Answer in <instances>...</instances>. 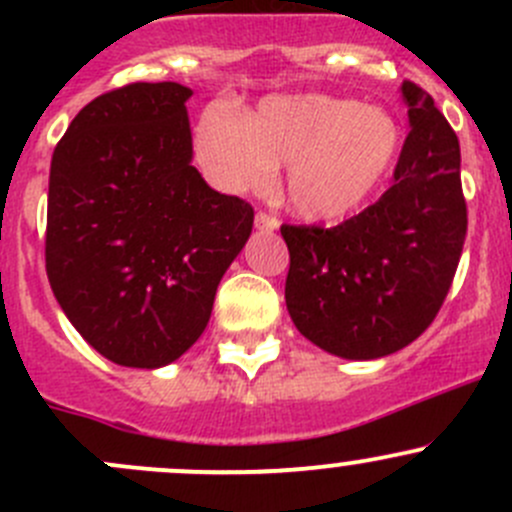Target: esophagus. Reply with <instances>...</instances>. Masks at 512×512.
<instances>
[{
  "mask_svg": "<svg viewBox=\"0 0 512 512\" xmlns=\"http://www.w3.org/2000/svg\"><path fill=\"white\" fill-rule=\"evenodd\" d=\"M255 227H257V230H262V232H275L277 227H280V220H277L275 215L260 210V213L255 215Z\"/></svg>",
  "mask_w": 512,
  "mask_h": 512,
  "instance_id": "34e87169",
  "label": "esophagus"
}]
</instances>
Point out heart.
I'll list each match as a JSON object with an SVG mask.
<instances>
[{
  "mask_svg": "<svg viewBox=\"0 0 512 512\" xmlns=\"http://www.w3.org/2000/svg\"><path fill=\"white\" fill-rule=\"evenodd\" d=\"M401 141L386 108L329 94L270 96L245 116L210 106L195 126V153L220 188L262 190L287 163L282 195L314 223L364 208L389 180Z\"/></svg>",
  "mask_w": 512,
  "mask_h": 512,
  "instance_id": "obj_1",
  "label": "heart"
}]
</instances>
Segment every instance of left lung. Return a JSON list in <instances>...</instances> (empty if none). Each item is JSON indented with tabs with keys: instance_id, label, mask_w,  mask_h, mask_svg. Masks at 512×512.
<instances>
[{
	"instance_id": "obj_1",
	"label": "left lung",
	"mask_w": 512,
	"mask_h": 512,
	"mask_svg": "<svg viewBox=\"0 0 512 512\" xmlns=\"http://www.w3.org/2000/svg\"><path fill=\"white\" fill-rule=\"evenodd\" d=\"M411 131L394 183L334 227L282 225L285 299L294 327L344 359H379L436 319L468 230L461 148L431 94L404 81Z\"/></svg>"
}]
</instances>
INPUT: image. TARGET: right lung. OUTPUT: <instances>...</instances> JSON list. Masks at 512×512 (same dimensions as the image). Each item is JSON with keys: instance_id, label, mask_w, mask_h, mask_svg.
Segmentation results:
<instances>
[{"instance_id": "add662e5", "label": "right lung", "mask_w": 512, "mask_h": 512, "mask_svg": "<svg viewBox=\"0 0 512 512\" xmlns=\"http://www.w3.org/2000/svg\"><path fill=\"white\" fill-rule=\"evenodd\" d=\"M190 96L175 81L101 94L51 158L49 285L113 364L158 369L188 352L252 232V205L210 188L190 163Z\"/></svg>"}]
</instances>
